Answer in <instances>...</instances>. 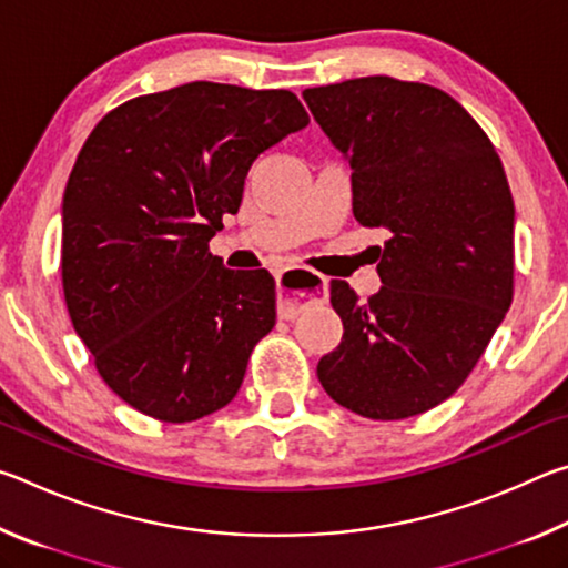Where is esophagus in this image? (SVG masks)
Instances as JSON below:
<instances>
[{"mask_svg":"<svg viewBox=\"0 0 568 568\" xmlns=\"http://www.w3.org/2000/svg\"><path fill=\"white\" fill-rule=\"evenodd\" d=\"M328 287L323 275L305 271V267H287L285 273L277 275V315L283 321H293L297 313L315 301Z\"/></svg>","mask_w":568,"mask_h":568,"instance_id":"esophagus-1","label":"esophagus"}]
</instances>
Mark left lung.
<instances>
[{
  "mask_svg": "<svg viewBox=\"0 0 568 568\" xmlns=\"http://www.w3.org/2000/svg\"><path fill=\"white\" fill-rule=\"evenodd\" d=\"M348 162L353 215L386 227L381 291L331 283L343 321L318 381L343 408L400 420L454 396L514 297V197L478 122L444 90L358 77L303 92Z\"/></svg>",
  "mask_w": 568,
  "mask_h": 568,
  "instance_id": "left-lung-1",
  "label": "left lung"
}]
</instances>
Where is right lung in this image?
Masks as SVG:
<instances>
[{"mask_svg":"<svg viewBox=\"0 0 568 568\" xmlns=\"http://www.w3.org/2000/svg\"><path fill=\"white\" fill-rule=\"evenodd\" d=\"M311 122L287 90L190 82L90 132L62 197V287L102 381L145 416L197 420L235 398L275 325L265 267L210 253L257 155Z\"/></svg>","mask_w":568,"mask_h":568,"instance_id":"add662e5","label":"right lung"}]
</instances>
